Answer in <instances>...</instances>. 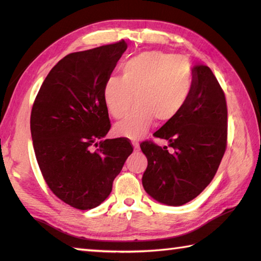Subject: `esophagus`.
I'll return each mask as SVG.
<instances>
[{
    "label": "esophagus",
    "instance_id": "esophagus-1",
    "mask_svg": "<svg viewBox=\"0 0 261 261\" xmlns=\"http://www.w3.org/2000/svg\"><path fill=\"white\" fill-rule=\"evenodd\" d=\"M131 144H132V146H134L135 151H138V149H139V143H138V141H137V140H132Z\"/></svg>",
    "mask_w": 261,
    "mask_h": 261
}]
</instances>
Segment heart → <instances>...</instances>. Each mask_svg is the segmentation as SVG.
Here are the masks:
<instances>
[{
  "mask_svg": "<svg viewBox=\"0 0 261 261\" xmlns=\"http://www.w3.org/2000/svg\"><path fill=\"white\" fill-rule=\"evenodd\" d=\"M192 88V71L182 56L147 51L122 65V77L105 83L103 100L113 117L121 118L135 100L124 120L115 125L118 136L140 138L153 117L166 123L175 118L187 103Z\"/></svg>",
  "mask_w": 261,
  "mask_h": 261,
  "instance_id": "b5f03b06",
  "label": "heart"
}]
</instances>
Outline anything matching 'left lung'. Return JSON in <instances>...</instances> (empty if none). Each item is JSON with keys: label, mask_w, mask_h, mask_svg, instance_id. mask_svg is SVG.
Listing matches in <instances>:
<instances>
[{"label": "left lung", "mask_w": 261, "mask_h": 261, "mask_svg": "<svg viewBox=\"0 0 261 261\" xmlns=\"http://www.w3.org/2000/svg\"><path fill=\"white\" fill-rule=\"evenodd\" d=\"M187 103L173 120L153 136L168 140L173 151L145 140L140 148L147 158L143 187L153 199L180 206L204 191L218 171L227 148L226 95L206 65H194Z\"/></svg>", "instance_id": "obj_1"}]
</instances>
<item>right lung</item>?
<instances>
[{
  "label": "right lung",
  "mask_w": 261,
  "mask_h": 261,
  "mask_svg": "<svg viewBox=\"0 0 261 261\" xmlns=\"http://www.w3.org/2000/svg\"><path fill=\"white\" fill-rule=\"evenodd\" d=\"M121 40L63 57L43 81L31 112L35 158L51 192L77 210L106 200L134 147L105 139L110 120L103 86L126 50Z\"/></svg>",
  "instance_id": "add662e5"
}]
</instances>
